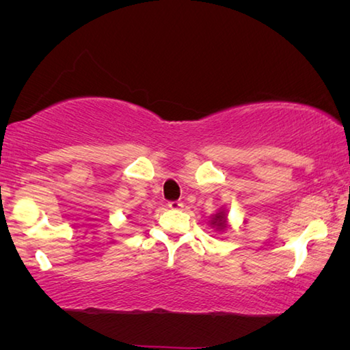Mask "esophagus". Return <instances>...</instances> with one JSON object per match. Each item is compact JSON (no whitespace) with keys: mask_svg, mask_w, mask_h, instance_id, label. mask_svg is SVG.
<instances>
[{"mask_svg":"<svg viewBox=\"0 0 350 350\" xmlns=\"http://www.w3.org/2000/svg\"><path fill=\"white\" fill-rule=\"evenodd\" d=\"M168 206L171 210H182L183 204L180 202V200H171V202H168Z\"/></svg>","mask_w":350,"mask_h":350,"instance_id":"34e87169","label":"esophagus"}]
</instances>
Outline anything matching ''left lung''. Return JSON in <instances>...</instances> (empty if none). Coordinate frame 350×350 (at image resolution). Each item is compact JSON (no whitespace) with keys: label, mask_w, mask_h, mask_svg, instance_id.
I'll return each mask as SVG.
<instances>
[{"label":"left lung","mask_w":350,"mask_h":350,"mask_svg":"<svg viewBox=\"0 0 350 350\" xmlns=\"http://www.w3.org/2000/svg\"><path fill=\"white\" fill-rule=\"evenodd\" d=\"M210 225H211V227H215L216 230H225V228H227L228 225H227V215H225V211L221 210L219 213H216V215L211 217Z\"/></svg>","instance_id":"8db88e82"}]
</instances>
